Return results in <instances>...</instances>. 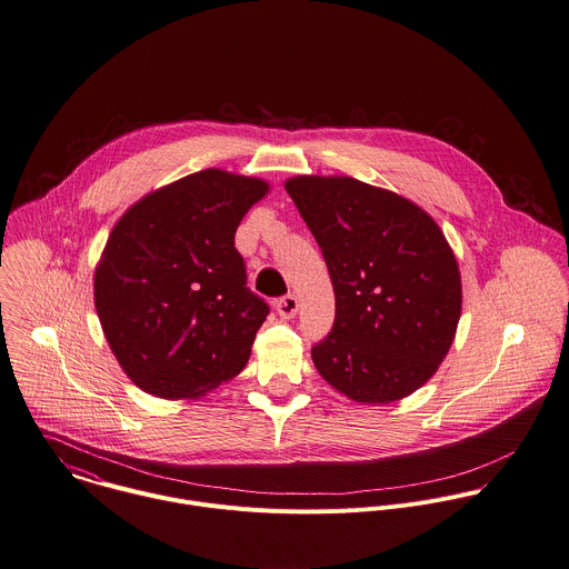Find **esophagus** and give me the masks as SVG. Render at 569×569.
<instances>
[{"instance_id":"esophagus-1","label":"esophagus","mask_w":569,"mask_h":569,"mask_svg":"<svg viewBox=\"0 0 569 569\" xmlns=\"http://www.w3.org/2000/svg\"><path fill=\"white\" fill-rule=\"evenodd\" d=\"M277 315L281 317V319H292L295 315H297V310H299V301H297V297L295 295H286V297H281L279 301H277Z\"/></svg>"}]
</instances>
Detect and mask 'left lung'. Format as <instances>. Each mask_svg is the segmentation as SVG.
<instances>
[{
  "label": "left lung",
  "instance_id": "obj_1",
  "mask_svg": "<svg viewBox=\"0 0 569 569\" xmlns=\"http://www.w3.org/2000/svg\"><path fill=\"white\" fill-rule=\"evenodd\" d=\"M286 191L321 246L337 297L315 367L353 402L411 396L447 358L461 315L445 232L416 202L347 176H295Z\"/></svg>",
  "mask_w": 569,
  "mask_h": 569
}]
</instances>
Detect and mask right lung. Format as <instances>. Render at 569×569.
Segmentation results:
<instances>
[{"label":"right lung","mask_w":569,"mask_h":569,"mask_svg":"<svg viewBox=\"0 0 569 569\" xmlns=\"http://www.w3.org/2000/svg\"><path fill=\"white\" fill-rule=\"evenodd\" d=\"M270 184L204 169L131 204L94 270V306L118 365L142 391L202 398L250 358L268 303L246 288L234 230Z\"/></svg>","instance_id":"1"}]
</instances>
